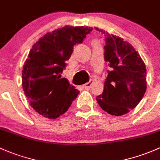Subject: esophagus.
<instances>
[{"mask_svg":"<svg viewBox=\"0 0 160 160\" xmlns=\"http://www.w3.org/2000/svg\"><path fill=\"white\" fill-rule=\"evenodd\" d=\"M92 83H93L92 80H90V81H89L88 83H86V84L83 85V88L86 89V90H90V89L91 88Z\"/></svg>","mask_w":160,"mask_h":160,"instance_id":"esophagus-1","label":"esophagus"}]
</instances>
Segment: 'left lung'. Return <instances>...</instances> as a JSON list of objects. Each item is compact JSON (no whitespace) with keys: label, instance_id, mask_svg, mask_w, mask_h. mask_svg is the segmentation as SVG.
I'll return each mask as SVG.
<instances>
[{"label":"left lung","instance_id":"obj_1","mask_svg":"<svg viewBox=\"0 0 160 160\" xmlns=\"http://www.w3.org/2000/svg\"><path fill=\"white\" fill-rule=\"evenodd\" d=\"M105 36L104 60L112 70L97 96L100 107L112 116H122L135 108L147 90V70L137 51L122 38L96 28Z\"/></svg>","mask_w":160,"mask_h":160}]
</instances>
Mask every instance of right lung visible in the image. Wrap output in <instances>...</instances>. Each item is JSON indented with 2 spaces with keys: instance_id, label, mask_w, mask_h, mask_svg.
I'll list each match as a JSON object with an SVG mask.
<instances>
[{
  "instance_id": "add662e5",
  "label": "right lung",
  "mask_w": 160,
  "mask_h": 160,
  "mask_svg": "<svg viewBox=\"0 0 160 160\" xmlns=\"http://www.w3.org/2000/svg\"><path fill=\"white\" fill-rule=\"evenodd\" d=\"M93 31L88 27L65 26L48 32L33 45L22 70V87L30 105L48 119L64 113L78 96V90L61 78L75 44Z\"/></svg>"
}]
</instances>
